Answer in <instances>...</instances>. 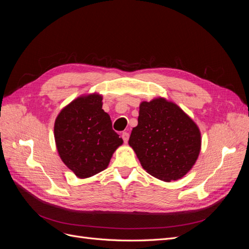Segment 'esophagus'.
I'll return each mask as SVG.
<instances>
[{
    "instance_id": "esophagus-1",
    "label": "esophagus",
    "mask_w": 249,
    "mask_h": 249,
    "mask_svg": "<svg viewBox=\"0 0 249 249\" xmlns=\"http://www.w3.org/2000/svg\"><path fill=\"white\" fill-rule=\"evenodd\" d=\"M122 137H123V139H124V143H126V142H127V140H129L130 135H129V133H127V132H124V133L122 134Z\"/></svg>"
}]
</instances>
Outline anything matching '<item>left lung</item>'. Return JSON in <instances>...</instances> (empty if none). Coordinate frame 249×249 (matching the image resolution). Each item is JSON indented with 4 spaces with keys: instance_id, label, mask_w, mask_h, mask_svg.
Here are the masks:
<instances>
[{
    "instance_id": "8db88e82",
    "label": "left lung",
    "mask_w": 249,
    "mask_h": 249,
    "mask_svg": "<svg viewBox=\"0 0 249 249\" xmlns=\"http://www.w3.org/2000/svg\"><path fill=\"white\" fill-rule=\"evenodd\" d=\"M129 144L141 166L161 180L182 178L196 162L201 146L198 126L177 104L158 97L142 102Z\"/></svg>"
}]
</instances>
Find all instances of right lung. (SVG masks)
Instances as JSON below:
<instances>
[{
  "label": "right lung",
  "instance_id": "obj_1",
  "mask_svg": "<svg viewBox=\"0 0 249 249\" xmlns=\"http://www.w3.org/2000/svg\"><path fill=\"white\" fill-rule=\"evenodd\" d=\"M103 96L82 95L64 107L55 120L54 135L63 163L80 178L106 169L123 139L112 129Z\"/></svg>",
  "mask_w": 249,
  "mask_h": 249
}]
</instances>
